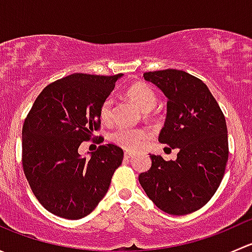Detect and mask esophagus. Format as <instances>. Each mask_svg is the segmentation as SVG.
Listing matches in <instances>:
<instances>
[{"label":"esophagus","instance_id":"1","mask_svg":"<svg viewBox=\"0 0 252 252\" xmlns=\"http://www.w3.org/2000/svg\"><path fill=\"white\" fill-rule=\"evenodd\" d=\"M131 157H133V154H131V152H129V151L124 152V158H126V159H130Z\"/></svg>","mask_w":252,"mask_h":252}]
</instances>
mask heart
Here are the masks:
<instances>
[{
    "mask_svg": "<svg viewBox=\"0 0 252 252\" xmlns=\"http://www.w3.org/2000/svg\"><path fill=\"white\" fill-rule=\"evenodd\" d=\"M126 96L142 112L152 111L157 105L156 93L146 84H135V85L130 86L128 91H126ZM112 106H113L112 97H107L101 103L100 118L105 123L111 121ZM110 139L113 144L118 145L122 149L129 150V151H135V150H140L145 146L149 136L141 129L121 126V128H118L111 134Z\"/></svg>",
    "mask_w": 252,
    "mask_h": 252,
    "instance_id": "heart-1",
    "label": "heart"
}]
</instances>
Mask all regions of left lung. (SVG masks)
Masks as SVG:
<instances>
[{
  "label": "left lung",
  "instance_id": "left-lung-1",
  "mask_svg": "<svg viewBox=\"0 0 252 252\" xmlns=\"http://www.w3.org/2000/svg\"><path fill=\"white\" fill-rule=\"evenodd\" d=\"M167 97L158 141L178 149L175 161L150 155L151 168L139 175L159 210L182 216L200 210L220 187L228 161L225 118L204 81L183 70L145 73Z\"/></svg>",
  "mask_w": 252,
  "mask_h": 252
}]
</instances>
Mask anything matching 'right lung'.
<instances>
[{
    "mask_svg": "<svg viewBox=\"0 0 252 252\" xmlns=\"http://www.w3.org/2000/svg\"><path fill=\"white\" fill-rule=\"evenodd\" d=\"M113 77L75 73L47 85L25 118L23 169L32 192L48 212L80 220L95 210L123 161V150L101 145L90 157L78 149L98 129L100 106L110 96Z\"/></svg>",
    "mask_w": 252,
    "mask_h": 252,
    "instance_id": "obj_1",
    "label": "right lung"
}]
</instances>
